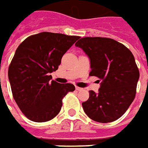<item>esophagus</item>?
<instances>
[{"label": "esophagus", "mask_w": 148, "mask_h": 148, "mask_svg": "<svg viewBox=\"0 0 148 148\" xmlns=\"http://www.w3.org/2000/svg\"><path fill=\"white\" fill-rule=\"evenodd\" d=\"M75 88H76V90H78V91H81V90H83L82 88H79V87H76Z\"/></svg>", "instance_id": "esophagus-1"}]
</instances>
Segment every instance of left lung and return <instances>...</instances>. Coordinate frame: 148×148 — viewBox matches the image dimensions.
I'll return each mask as SVG.
<instances>
[{
	"mask_svg": "<svg viewBox=\"0 0 148 148\" xmlns=\"http://www.w3.org/2000/svg\"><path fill=\"white\" fill-rule=\"evenodd\" d=\"M90 59L91 76L101 80L98 92L82 103L86 115L100 123L118 120L134 100L139 70L125 45L107 38H83L75 43ZM99 80V81H100Z\"/></svg>",
	"mask_w": 148,
	"mask_h": 148,
	"instance_id": "8db88e82",
	"label": "left lung"
}]
</instances>
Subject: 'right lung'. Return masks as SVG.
I'll return each mask as SVG.
<instances>
[{
  "instance_id": "obj_1",
  "label": "right lung",
  "mask_w": 148,
  "mask_h": 148,
  "mask_svg": "<svg viewBox=\"0 0 148 148\" xmlns=\"http://www.w3.org/2000/svg\"><path fill=\"white\" fill-rule=\"evenodd\" d=\"M78 36L48 32L28 37L16 49L8 69L11 91L18 108L28 120L46 122L58 115L62 99L75 90L71 84L51 80L61 58Z\"/></svg>"
}]
</instances>
